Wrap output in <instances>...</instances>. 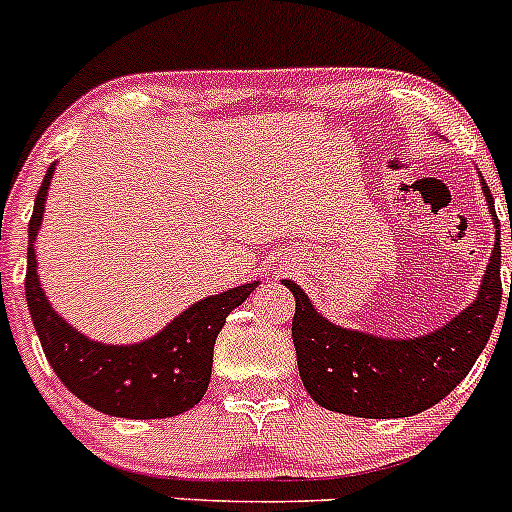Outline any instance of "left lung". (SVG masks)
<instances>
[{"label":"left lung","instance_id":"8db88e82","mask_svg":"<svg viewBox=\"0 0 512 512\" xmlns=\"http://www.w3.org/2000/svg\"><path fill=\"white\" fill-rule=\"evenodd\" d=\"M480 187L495 227V245L478 295L425 335L385 337L337 325L317 312L295 280H282L295 297L297 370L317 405L352 418H410L438 405L468 375L488 345L503 297L500 222L483 175Z\"/></svg>","mask_w":512,"mask_h":512}]
</instances>
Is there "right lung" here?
<instances>
[{"label": "right lung", "instance_id": "obj_1", "mask_svg": "<svg viewBox=\"0 0 512 512\" xmlns=\"http://www.w3.org/2000/svg\"><path fill=\"white\" fill-rule=\"evenodd\" d=\"M57 162L49 165L34 200L27 245V307L42 350L69 393L112 418L160 420L187 413L207 393L215 340L227 315L260 282L230 287L192 302L175 320L140 342L114 345L92 340L52 307L37 272L39 227Z\"/></svg>", "mask_w": 512, "mask_h": 512}]
</instances>
